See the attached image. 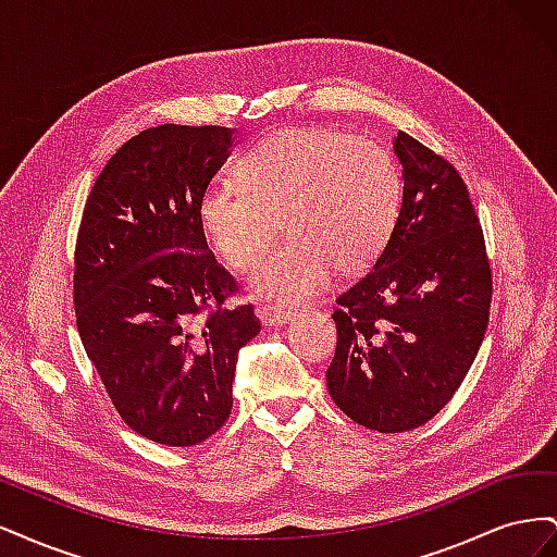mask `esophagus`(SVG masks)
<instances>
[{
    "label": "esophagus",
    "mask_w": 557,
    "mask_h": 557,
    "mask_svg": "<svg viewBox=\"0 0 557 557\" xmlns=\"http://www.w3.org/2000/svg\"><path fill=\"white\" fill-rule=\"evenodd\" d=\"M262 325L264 327H281V325H290L295 313L290 309H281V307H262L258 311Z\"/></svg>",
    "instance_id": "obj_1"
}]
</instances>
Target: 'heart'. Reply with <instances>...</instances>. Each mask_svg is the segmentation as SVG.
<instances>
[{
	"instance_id": "1",
	"label": "heart",
	"mask_w": 557,
	"mask_h": 557,
	"mask_svg": "<svg viewBox=\"0 0 557 557\" xmlns=\"http://www.w3.org/2000/svg\"><path fill=\"white\" fill-rule=\"evenodd\" d=\"M237 178L211 181L199 221L232 269L256 262L274 239L276 218L290 239L252 272V290L285 305L323 293L336 267L372 262L391 237L401 178L387 150L330 127L285 129L239 162Z\"/></svg>"
}]
</instances>
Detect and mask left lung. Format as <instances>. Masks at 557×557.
Segmentation results:
<instances>
[{"instance_id":"8db88e82","label":"left lung","mask_w":557,"mask_h":557,"mask_svg":"<svg viewBox=\"0 0 557 557\" xmlns=\"http://www.w3.org/2000/svg\"><path fill=\"white\" fill-rule=\"evenodd\" d=\"M401 207L374 267L336 297L327 391L350 420L409 432L462 385L487 327L493 269L467 183L399 132Z\"/></svg>"}]
</instances>
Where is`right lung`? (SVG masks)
<instances>
[{"instance_id":"right-lung-1","label":"right lung","mask_w":557,"mask_h":557,"mask_svg":"<svg viewBox=\"0 0 557 557\" xmlns=\"http://www.w3.org/2000/svg\"><path fill=\"white\" fill-rule=\"evenodd\" d=\"M232 129L158 125L115 150L83 209L74 252L76 327L125 425L195 446L232 411L239 350L260 332L252 305L209 250L199 199Z\"/></svg>"}]
</instances>
